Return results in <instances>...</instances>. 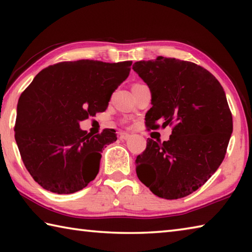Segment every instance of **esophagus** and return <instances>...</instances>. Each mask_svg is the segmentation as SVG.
<instances>
[{
  "instance_id": "obj_1",
  "label": "esophagus",
  "mask_w": 252,
  "mask_h": 252,
  "mask_svg": "<svg viewBox=\"0 0 252 252\" xmlns=\"http://www.w3.org/2000/svg\"><path fill=\"white\" fill-rule=\"evenodd\" d=\"M130 134L129 133H126V132H121L120 133V139L121 140H127V139H130Z\"/></svg>"
}]
</instances>
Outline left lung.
Returning <instances> with one entry per match:
<instances>
[{
    "label": "left lung",
    "instance_id": "1",
    "mask_svg": "<svg viewBox=\"0 0 252 252\" xmlns=\"http://www.w3.org/2000/svg\"><path fill=\"white\" fill-rule=\"evenodd\" d=\"M151 90L148 129L172 126L168 141L147 140L136 176L152 193L187 197L219 168L232 133V114L219 81L195 63L158 57L132 66Z\"/></svg>",
    "mask_w": 252,
    "mask_h": 252
}]
</instances>
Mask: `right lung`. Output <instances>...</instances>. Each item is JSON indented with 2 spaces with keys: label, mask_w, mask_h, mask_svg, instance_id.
<instances>
[{
  "label": "right lung",
  "mask_w": 252,
  "mask_h": 252,
  "mask_svg": "<svg viewBox=\"0 0 252 252\" xmlns=\"http://www.w3.org/2000/svg\"><path fill=\"white\" fill-rule=\"evenodd\" d=\"M131 61L60 62L37 74L21 94L15 141L34 181L59 194L74 193L94 180L101 152L117 140L104 129L91 135L79 123L106 110L129 76Z\"/></svg>",
  "instance_id": "add662e5"
}]
</instances>
